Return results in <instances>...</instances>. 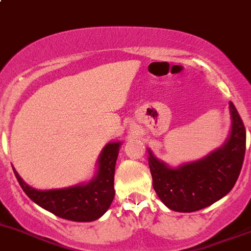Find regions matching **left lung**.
<instances>
[{
	"mask_svg": "<svg viewBox=\"0 0 251 251\" xmlns=\"http://www.w3.org/2000/svg\"><path fill=\"white\" fill-rule=\"evenodd\" d=\"M231 130L218 149L197 161L170 167L149 152L153 188L170 210L192 213L211 205L233 188L245 154L247 134L233 102L229 101Z\"/></svg>",
	"mask_w": 251,
	"mask_h": 251,
	"instance_id": "8db88e82",
	"label": "left lung"
}]
</instances>
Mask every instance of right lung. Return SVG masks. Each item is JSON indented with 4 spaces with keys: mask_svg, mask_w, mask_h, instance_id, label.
<instances>
[{
    "mask_svg": "<svg viewBox=\"0 0 251 251\" xmlns=\"http://www.w3.org/2000/svg\"><path fill=\"white\" fill-rule=\"evenodd\" d=\"M122 141L105 145L97 161V172L88 182L64 188L37 190L22 179L13 167L18 182L32 202L61 219L90 222L101 218L115 197V167Z\"/></svg>",
    "mask_w": 251,
    "mask_h": 251,
    "instance_id": "obj_1",
    "label": "right lung"
}]
</instances>
